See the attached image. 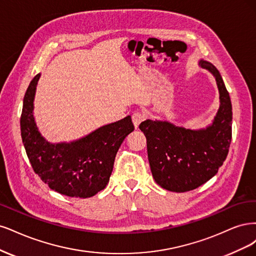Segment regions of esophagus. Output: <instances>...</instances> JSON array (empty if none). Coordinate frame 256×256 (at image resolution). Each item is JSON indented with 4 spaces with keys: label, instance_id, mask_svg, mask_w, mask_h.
I'll use <instances>...</instances> for the list:
<instances>
[{
    "label": "esophagus",
    "instance_id": "obj_1",
    "mask_svg": "<svg viewBox=\"0 0 256 256\" xmlns=\"http://www.w3.org/2000/svg\"><path fill=\"white\" fill-rule=\"evenodd\" d=\"M144 118H146L144 114L142 112H138L132 114V120H133V124H134L135 128H138L139 124L144 120Z\"/></svg>",
    "mask_w": 256,
    "mask_h": 256
}]
</instances>
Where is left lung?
<instances>
[{"instance_id":"8db88e82","label":"left lung","mask_w":256,"mask_h":256,"mask_svg":"<svg viewBox=\"0 0 256 256\" xmlns=\"http://www.w3.org/2000/svg\"><path fill=\"white\" fill-rule=\"evenodd\" d=\"M198 64L215 78L219 90V108L210 124L190 128L146 119L139 126L153 178L169 192L192 190L210 180L226 160L232 138V103L224 82L210 62L200 60Z\"/></svg>"}]
</instances>
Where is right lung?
<instances>
[{"mask_svg": "<svg viewBox=\"0 0 256 256\" xmlns=\"http://www.w3.org/2000/svg\"><path fill=\"white\" fill-rule=\"evenodd\" d=\"M39 78L40 73L30 83L20 120L22 142L32 167L52 190L72 198L92 196L110 182L119 148L134 130L130 116L69 142H48L34 116Z\"/></svg>", "mask_w": 256, "mask_h": 256, "instance_id": "obj_1", "label": "right lung"}]
</instances>
